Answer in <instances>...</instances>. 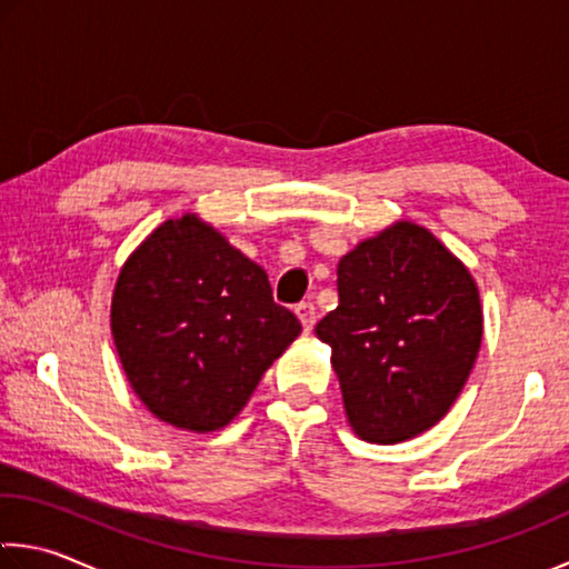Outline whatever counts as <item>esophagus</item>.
<instances>
[{
  "instance_id": "obj_1",
  "label": "esophagus",
  "mask_w": 569,
  "mask_h": 569,
  "mask_svg": "<svg viewBox=\"0 0 569 569\" xmlns=\"http://www.w3.org/2000/svg\"><path fill=\"white\" fill-rule=\"evenodd\" d=\"M296 317L303 323V331H311L313 323H317V309H313L311 301H301L296 306Z\"/></svg>"
}]
</instances>
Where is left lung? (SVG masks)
Returning a JSON list of instances; mask_svg holds the SVG:
<instances>
[{"instance_id":"obj_1","label":"left lung","mask_w":569,"mask_h":569,"mask_svg":"<svg viewBox=\"0 0 569 569\" xmlns=\"http://www.w3.org/2000/svg\"><path fill=\"white\" fill-rule=\"evenodd\" d=\"M339 306L317 323L347 418L369 443L436 426L481 347L479 288L432 232L398 222L339 260Z\"/></svg>"}]
</instances>
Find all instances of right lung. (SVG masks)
I'll return each instance as SVG.
<instances>
[{"mask_svg":"<svg viewBox=\"0 0 569 569\" xmlns=\"http://www.w3.org/2000/svg\"><path fill=\"white\" fill-rule=\"evenodd\" d=\"M111 331L141 402L169 426L210 432L242 410L301 323L273 301L263 268L184 214L126 260Z\"/></svg>","mask_w":569,"mask_h":569,"instance_id":"add662e5","label":"right lung"}]
</instances>
